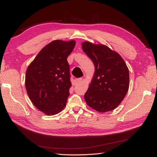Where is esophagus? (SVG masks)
Masks as SVG:
<instances>
[{
  "label": "esophagus",
  "mask_w": 157,
  "mask_h": 157,
  "mask_svg": "<svg viewBox=\"0 0 157 157\" xmlns=\"http://www.w3.org/2000/svg\"><path fill=\"white\" fill-rule=\"evenodd\" d=\"M82 82V78H77L74 80V84H79V83H81Z\"/></svg>",
  "instance_id": "obj_1"
}]
</instances>
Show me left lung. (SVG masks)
<instances>
[{
  "mask_svg": "<svg viewBox=\"0 0 157 157\" xmlns=\"http://www.w3.org/2000/svg\"><path fill=\"white\" fill-rule=\"evenodd\" d=\"M82 49L94 65V76L84 95L86 102L96 111H113L125 98L129 86V69L117 52L104 44L90 42Z\"/></svg>",
  "mask_w": 157,
  "mask_h": 157,
  "instance_id": "8db88e82",
  "label": "left lung"
}]
</instances>
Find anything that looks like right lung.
Wrapping results in <instances>:
<instances>
[{"mask_svg":"<svg viewBox=\"0 0 157 157\" xmlns=\"http://www.w3.org/2000/svg\"><path fill=\"white\" fill-rule=\"evenodd\" d=\"M75 45V40L52 41L40 51L26 71L29 98L46 115L57 114L66 106L71 86L67 59Z\"/></svg>","mask_w":157,"mask_h":157,"instance_id":"1","label":"right lung"}]
</instances>
